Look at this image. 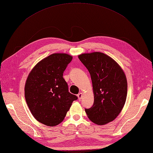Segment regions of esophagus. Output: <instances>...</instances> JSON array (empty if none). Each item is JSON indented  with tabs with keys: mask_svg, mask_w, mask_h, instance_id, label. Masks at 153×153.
<instances>
[{
	"mask_svg": "<svg viewBox=\"0 0 153 153\" xmlns=\"http://www.w3.org/2000/svg\"><path fill=\"white\" fill-rule=\"evenodd\" d=\"M82 95H83V94H82V92H80V93H79V94H77L78 98H79V100H80L81 98H82Z\"/></svg>",
	"mask_w": 153,
	"mask_h": 153,
	"instance_id": "34e87169",
	"label": "esophagus"
}]
</instances>
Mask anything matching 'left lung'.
Segmentation results:
<instances>
[{"label":"left lung","instance_id":"obj_1","mask_svg":"<svg viewBox=\"0 0 153 153\" xmlns=\"http://www.w3.org/2000/svg\"><path fill=\"white\" fill-rule=\"evenodd\" d=\"M91 76L94 104L85 109L87 116L100 126L114 121L126 101L127 78L117 62L106 54L92 52L79 55Z\"/></svg>","mask_w":153,"mask_h":153}]
</instances>
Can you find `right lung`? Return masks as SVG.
Here are the masks:
<instances>
[{
  "label": "right lung",
  "instance_id": "right-lung-1",
  "mask_svg": "<svg viewBox=\"0 0 153 153\" xmlns=\"http://www.w3.org/2000/svg\"><path fill=\"white\" fill-rule=\"evenodd\" d=\"M73 57L53 53L38 62L30 71L24 87L25 98L35 119L45 126L61 123L77 96L68 92L63 72Z\"/></svg>",
  "mask_w": 153,
  "mask_h": 153
}]
</instances>
